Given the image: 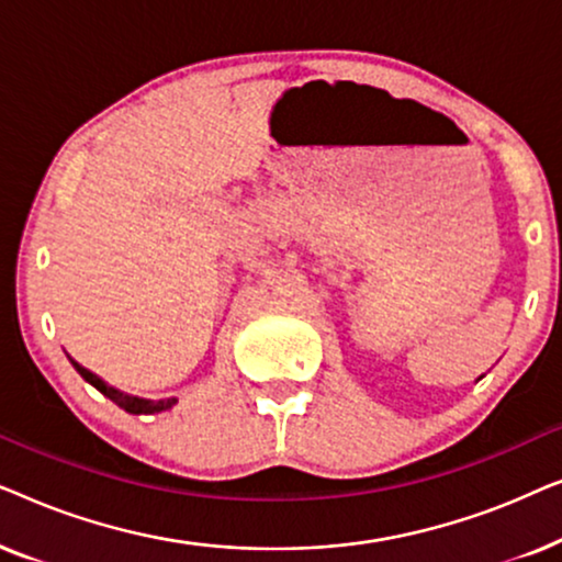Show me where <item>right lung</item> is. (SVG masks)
Returning <instances> with one entry per match:
<instances>
[{"label": "right lung", "instance_id": "add662e5", "mask_svg": "<svg viewBox=\"0 0 562 562\" xmlns=\"http://www.w3.org/2000/svg\"><path fill=\"white\" fill-rule=\"evenodd\" d=\"M71 363H74L76 371L81 373L83 381L91 383V386H94L97 391H102V394H104L106 398H112V402L117 404L120 409H125L127 414H158V412H168L176 402H179V398H176V396H171V398H158V402H153V398L130 396V394H125V391H120V389L110 386V383H104L102 379H99L97 373L87 371V368L76 363V360H71Z\"/></svg>", "mask_w": 562, "mask_h": 562}]
</instances>
